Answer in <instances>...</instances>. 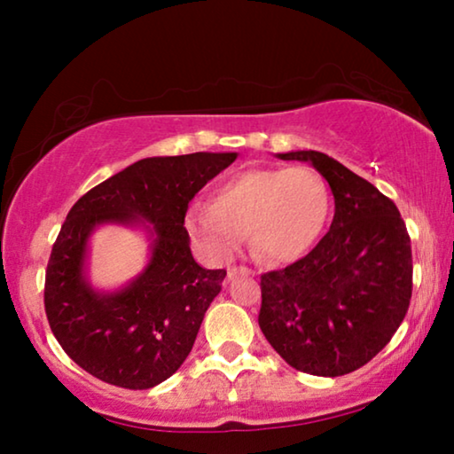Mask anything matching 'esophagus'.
Instances as JSON below:
<instances>
[{"label": "esophagus", "instance_id": "1", "mask_svg": "<svg viewBox=\"0 0 454 454\" xmlns=\"http://www.w3.org/2000/svg\"><path fill=\"white\" fill-rule=\"evenodd\" d=\"M238 275L247 277V275H252V270L247 269V266H231V269L227 270V277L229 278H233V277H238Z\"/></svg>", "mask_w": 454, "mask_h": 454}]
</instances>
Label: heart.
Returning a JSON list of instances; mask_svg holds the SVG:
<instances>
[{"mask_svg":"<svg viewBox=\"0 0 454 454\" xmlns=\"http://www.w3.org/2000/svg\"><path fill=\"white\" fill-rule=\"evenodd\" d=\"M328 215L331 190L316 169H247L221 184L210 207H192L188 227L219 258L231 256L250 233L260 258L287 264L312 250Z\"/></svg>","mask_w":454,"mask_h":454,"instance_id":"heart-1","label":"heart"}]
</instances>
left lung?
Wrapping results in <instances>:
<instances>
[{
  "label": "left lung",
  "instance_id": "obj_1",
  "mask_svg": "<svg viewBox=\"0 0 454 454\" xmlns=\"http://www.w3.org/2000/svg\"><path fill=\"white\" fill-rule=\"evenodd\" d=\"M278 159L314 165L333 190L334 216L306 256L260 277V331L291 368L349 374L380 353L405 318L411 239L395 202L339 160L318 151Z\"/></svg>",
  "mask_w": 454,
  "mask_h": 454
}]
</instances>
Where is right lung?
Wrapping results in <instances>:
<instances>
[{"label": "right lung", "instance_id": "right-lung-1", "mask_svg": "<svg viewBox=\"0 0 454 454\" xmlns=\"http://www.w3.org/2000/svg\"><path fill=\"white\" fill-rule=\"evenodd\" d=\"M235 159V153L142 159L74 204L49 256L45 314L61 349L80 368L114 387L145 390L185 362L227 275L202 269L192 256L185 213L192 198ZM145 220L155 235L145 272L115 294L92 290L83 278L91 229Z\"/></svg>", "mask_w": 454, "mask_h": 454}]
</instances>
